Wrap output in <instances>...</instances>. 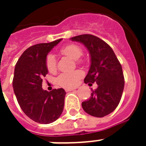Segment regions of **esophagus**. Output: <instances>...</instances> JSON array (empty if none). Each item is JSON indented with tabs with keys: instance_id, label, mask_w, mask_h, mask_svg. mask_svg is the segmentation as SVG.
<instances>
[{
	"instance_id": "esophagus-1",
	"label": "esophagus",
	"mask_w": 146,
	"mask_h": 146,
	"mask_svg": "<svg viewBox=\"0 0 146 146\" xmlns=\"http://www.w3.org/2000/svg\"><path fill=\"white\" fill-rule=\"evenodd\" d=\"M75 90V89H65V91L67 92H72V91H74Z\"/></svg>"
}]
</instances>
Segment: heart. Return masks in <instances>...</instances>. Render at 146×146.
<instances>
[{"instance_id":"1","label":"heart","mask_w":146,"mask_h":146,"mask_svg":"<svg viewBox=\"0 0 146 146\" xmlns=\"http://www.w3.org/2000/svg\"><path fill=\"white\" fill-rule=\"evenodd\" d=\"M60 52L62 54L66 55L68 57L76 60L77 63H81L80 57L82 54V50L79 45L74 44H67L63 47ZM45 65L47 70L50 73H55L57 70V60L53 54H48L45 60ZM83 73L81 70H73L70 72H64L60 73L57 77V83L60 86L70 89L77 86L80 79L82 77Z\"/></svg>"}]
</instances>
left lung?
Wrapping results in <instances>:
<instances>
[{"instance_id": "left-lung-1", "label": "left lung", "mask_w": 146, "mask_h": 146, "mask_svg": "<svg viewBox=\"0 0 146 146\" xmlns=\"http://www.w3.org/2000/svg\"><path fill=\"white\" fill-rule=\"evenodd\" d=\"M70 39L82 43L90 54L91 66L84 82L98 85L89 99L82 103V108L93 117H103L115 110L122 97L124 76L121 64L111 47L97 36L84 34Z\"/></svg>"}]
</instances>
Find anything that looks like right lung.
<instances>
[{"instance_id": "right-lung-1", "label": "right lung", "mask_w": 146, "mask_h": 146, "mask_svg": "<svg viewBox=\"0 0 146 146\" xmlns=\"http://www.w3.org/2000/svg\"><path fill=\"white\" fill-rule=\"evenodd\" d=\"M61 40L29 47L15 66L13 87L17 102L27 117L42 124L55 121L64 110L66 96L64 89L51 92L42 89V80L48 73L47 55Z\"/></svg>"}]
</instances>
